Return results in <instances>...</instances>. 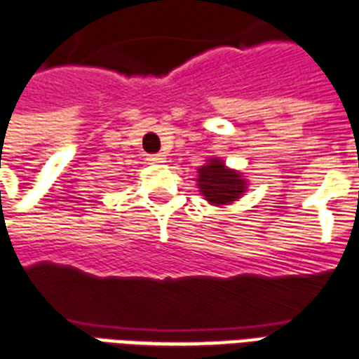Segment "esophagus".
Segmentation results:
<instances>
[{
  "mask_svg": "<svg viewBox=\"0 0 359 359\" xmlns=\"http://www.w3.org/2000/svg\"><path fill=\"white\" fill-rule=\"evenodd\" d=\"M165 155L163 154H154V155H148V161L149 163H155V165H159V163H165Z\"/></svg>",
  "mask_w": 359,
  "mask_h": 359,
  "instance_id": "1",
  "label": "esophagus"
}]
</instances>
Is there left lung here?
I'll list each match as a JSON object with an SVG mask.
<instances>
[{
    "label": "left lung",
    "instance_id": "8db88e82",
    "mask_svg": "<svg viewBox=\"0 0 359 359\" xmlns=\"http://www.w3.org/2000/svg\"><path fill=\"white\" fill-rule=\"evenodd\" d=\"M198 187L208 202L215 205L229 204L240 198L245 191V182L238 172L229 170L221 161H210L208 165L198 168Z\"/></svg>",
    "mask_w": 359,
    "mask_h": 359
}]
</instances>
